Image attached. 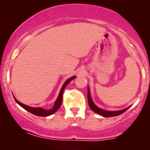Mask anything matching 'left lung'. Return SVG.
<instances>
[{"instance_id":"obj_1","label":"left lung","mask_w":150,"mask_h":150,"mask_svg":"<svg viewBox=\"0 0 150 150\" xmlns=\"http://www.w3.org/2000/svg\"><path fill=\"white\" fill-rule=\"evenodd\" d=\"M88 104L90 108L93 110V112H96L97 114L103 116V117H114V116H117L119 115H121L122 113H123L124 112L126 111L129 107L125 109V110H119V111H107V110H104L102 109L99 108L98 107H96L95 105V104L93 103V101H92L91 97L90 95V91H89V88H88Z\"/></svg>"}]
</instances>
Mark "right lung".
Returning <instances> with one entry per match:
<instances>
[{
    "label": "right lung",
    "mask_w": 150,
    "mask_h": 150,
    "mask_svg": "<svg viewBox=\"0 0 150 150\" xmlns=\"http://www.w3.org/2000/svg\"><path fill=\"white\" fill-rule=\"evenodd\" d=\"M75 78V76L72 77V78H70L69 79H68L67 81H66V82L64 83V85H63L61 91H60V93H59V96H58V98H57V101H56L55 103H54V107H53V108H51V110H44V109L41 108V107H29V106H27V105H25V104H23L22 103H21V102H19V101L16 100L15 98H14V99H15V101L16 102V103H17L18 104H19L21 107H23L25 110H26L27 111L30 112V113L35 115L40 116V117H46V116H49V115H51L54 114V113L55 112L57 111V110L60 107V106H61V104H62V95H63V92H64V88H65L67 85L70 82L72 79H74Z\"/></svg>",
    "instance_id": "add662e5"
}]
</instances>
